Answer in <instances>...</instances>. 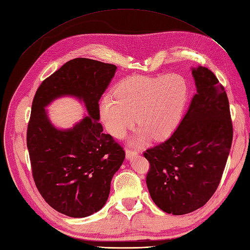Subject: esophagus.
<instances>
[{"label": "esophagus", "instance_id": "34e87169", "mask_svg": "<svg viewBox=\"0 0 250 250\" xmlns=\"http://www.w3.org/2000/svg\"><path fill=\"white\" fill-rule=\"evenodd\" d=\"M125 153H126L127 158H131L132 156H136L138 154V151L136 149H132V148H126Z\"/></svg>", "mask_w": 250, "mask_h": 250}]
</instances>
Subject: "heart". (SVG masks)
Instances as JSON below:
<instances>
[{
    "label": "heart",
    "mask_w": 250,
    "mask_h": 250,
    "mask_svg": "<svg viewBox=\"0 0 250 250\" xmlns=\"http://www.w3.org/2000/svg\"><path fill=\"white\" fill-rule=\"evenodd\" d=\"M188 97V83L179 74L167 76H129L119 82L113 94L107 93L100 103V115L108 132L115 138L126 135L135 124L137 140L166 138L177 128Z\"/></svg>",
    "instance_id": "b5f03b06"
}]
</instances>
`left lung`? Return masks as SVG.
Returning <instances> with one entry per match:
<instances>
[{
	"instance_id": "left-lung-1",
	"label": "left lung",
	"mask_w": 250,
	"mask_h": 250,
	"mask_svg": "<svg viewBox=\"0 0 250 250\" xmlns=\"http://www.w3.org/2000/svg\"><path fill=\"white\" fill-rule=\"evenodd\" d=\"M197 93L177 129L147 148L146 186L153 202L174 215L191 213L220 185L233 138L229 101L223 84L205 66L192 70Z\"/></svg>"
}]
</instances>
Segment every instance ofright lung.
<instances>
[{
    "mask_svg": "<svg viewBox=\"0 0 250 250\" xmlns=\"http://www.w3.org/2000/svg\"><path fill=\"white\" fill-rule=\"evenodd\" d=\"M115 70L114 64L75 58L45 78L34 96L26 133L33 178L45 202L71 217H86L104 207L125 159L123 147L99 122V101ZM62 95L83 99L89 114L68 131L55 129L44 109Z\"/></svg>",
    "mask_w": 250,
    "mask_h": 250,
    "instance_id": "obj_1",
    "label": "right lung"
}]
</instances>
